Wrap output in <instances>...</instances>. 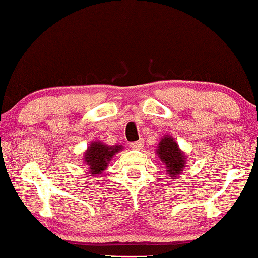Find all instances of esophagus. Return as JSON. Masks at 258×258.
<instances>
[{
    "instance_id": "34e87169",
    "label": "esophagus",
    "mask_w": 258,
    "mask_h": 258,
    "mask_svg": "<svg viewBox=\"0 0 258 258\" xmlns=\"http://www.w3.org/2000/svg\"><path fill=\"white\" fill-rule=\"evenodd\" d=\"M131 147L133 149H142V147H143V141H136V142H132L131 143Z\"/></svg>"
}]
</instances>
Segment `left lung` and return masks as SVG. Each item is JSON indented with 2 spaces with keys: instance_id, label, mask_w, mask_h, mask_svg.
Returning a JSON list of instances; mask_svg holds the SVG:
<instances>
[{
  "instance_id": "obj_1",
  "label": "left lung",
  "mask_w": 258,
  "mask_h": 258,
  "mask_svg": "<svg viewBox=\"0 0 258 258\" xmlns=\"http://www.w3.org/2000/svg\"><path fill=\"white\" fill-rule=\"evenodd\" d=\"M156 152L166 166L167 173H170L171 177L174 178H179L182 176L183 168L185 167V156L180 152L173 138L170 136L162 138Z\"/></svg>"
}]
</instances>
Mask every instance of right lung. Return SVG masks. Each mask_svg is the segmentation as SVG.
Wrapping results in <instances>:
<instances>
[{"instance_id": "add662e5", "label": "right lung", "mask_w": 258, "mask_h": 258, "mask_svg": "<svg viewBox=\"0 0 258 258\" xmlns=\"http://www.w3.org/2000/svg\"><path fill=\"white\" fill-rule=\"evenodd\" d=\"M121 149H122L121 146L108 147L99 142H93L88 147L87 152L85 153V164L90 166L91 173H102V171L105 170L115 153L120 152Z\"/></svg>"}]
</instances>
